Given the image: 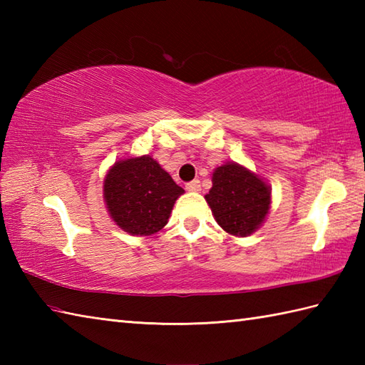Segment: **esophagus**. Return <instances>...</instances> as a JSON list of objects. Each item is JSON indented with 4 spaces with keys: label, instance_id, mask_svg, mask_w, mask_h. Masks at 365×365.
Here are the masks:
<instances>
[{
    "label": "esophagus",
    "instance_id": "esophagus-1",
    "mask_svg": "<svg viewBox=\"0 0 365 365\" xmlns=\"http://www.w3.org/2000/svg\"><path fill=\"white\" fill-rule=\"evenodd\" d=\"M185 188H187V191H199L200 190V182L199 180H192V182H188L187 185H185Z\"/></svg>",
    "mask_w": 365,
    "mask_h": 365
}]
</instances>
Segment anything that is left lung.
Listing matches in <instances>:
<instances>
[{"label": "left lung", "mask_w": 365, "mask_h": 365, "mask_svg": "<svg viewBox=\"0 0 365 365\" xmlns=\"http://www.w3.org/2000/svg\"><path fill=\"white\" fill-rule=\"evenodd\" d=\"M212 182L205 200L216 222L227 234L247 237L262 226L271 205L267 182L237 163L216 168Z\"/></svg>", "instance_id": "obj_1"}]
</instances>
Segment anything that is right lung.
Listing matches in <instances>:
<instances>
[{
  "instance_id": "obj_1",
  "label": "right lung",
  "mask_w": 365,
  "mask_h": 365,
  "mask_svg": "<svg viewBox=\"0 0 365 365\" xmlns=\"http://www.w3.org/2000/svg\"><path fill=\"white\" fill-rule=\"evenodd\" d=\"M185 192L149 155L115 161L103 182L108 213L130 235H152L168 224Z\"/></svg>"
}]
</instances>
